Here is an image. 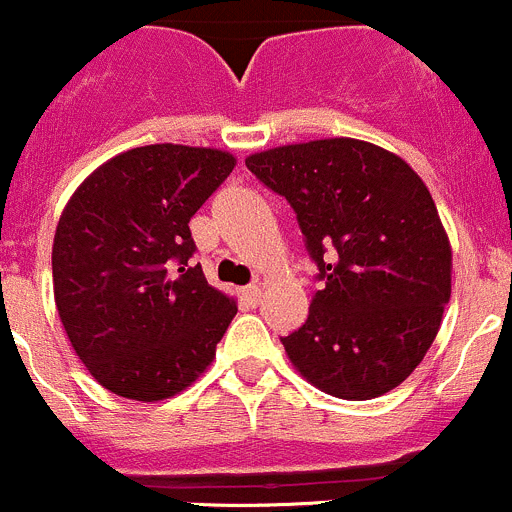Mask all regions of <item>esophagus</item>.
Returning <instances> with one entry per match:
<instances>
[{
    "mask_svg": "<svg viewBox=\"0 0 512 512\" xmlns=\"http://www.w3.org/2000/svg\"><path fill=\"white\" fill-rule=\"evenodd\" d=\"M241 296H244V301L254 308V306H258V301H261V286H256V283L254 286H246Z\"/></svg>",
    "mask_w": 512,
    "mask_h": 512,
    "instance_id": "34e87169",
    "label": "esophagus"
}]
</instances>
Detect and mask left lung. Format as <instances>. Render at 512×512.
Segmentation results:
<instances>
[{
    "label": "left lung",
    "mask_w": 512,
    "mask_h": 512,
    "mask_svg": "<svg viewBox=\"0 0 512 512\" xmlns=\"http://www.w3.org/2000/svg\"><path fill=\"white\" fill-rule=\"evenodd\" d=\"M291 204L318 291L281 338L306 381L346 401L401 386L450 301V244L421 176L358 139L278 146L246 159Z\"/></svg>",
    "instance_id": "1"
}]
</instances>
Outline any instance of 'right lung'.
I'll list each match as a JSON object with an SVG mask.
<instances>
[{"label": "right lung", "mask_w": 512, "mask_h": 512, "mask_svg": "<svg viewBox=\"0 0 512 512\" xmlns=\"http://www.w3.org/2000/svg\"><path fill=\"white\" fill-rule=\"evenodd\" d=\"M234 166L219 149L139 146L99 166L69 199L52 249L54 301L106 391L161 401L216 356L236 303L191 261L189 221Z\"/></svg>", "instance_id": "right-lung-1"}]
</instances>
